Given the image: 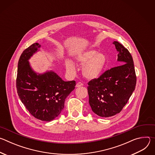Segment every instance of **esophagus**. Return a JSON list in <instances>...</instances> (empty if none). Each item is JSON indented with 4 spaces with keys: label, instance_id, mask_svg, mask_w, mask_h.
Masks as SVG:
<instances>
[{
    "label": "esophagus",
    "instance_id": "obj_1",
    "mask_svg": "<svg viewBox=\"0 0 155 155\" xmlns=\"http://www.w3.org/2000/svg\"><path fill=\"white\" fill-rule=\"evenodd\" d=\"M83 84V83H81V82H78V83H77V84H76V87H80V86H82Z\"/></svg>",
    "mask_w": 155,
    "mask_h": 155
}]
</instances>
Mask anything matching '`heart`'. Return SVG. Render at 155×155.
Segmentation results:
<instances>
[{"mask_svg":"<svg viewBox=\"0 0 155 155\" xmlns=\"http://www.w3.org/2000/svg\"><path fill=\"white\" fill-rule=\"evenodd\" d=\"M76 60L82 67L83 75L88 80L98 78L103 74L107 65V57L103 53H97L94 50H87L79 53L76 56ZM65 66L70 72L75 71L74 62L68 59L65 62Z\"/></svg>","mask_w":155,"mask_h":155,"instance_id":"b5f03b06","label":"heart"}]
</instances>
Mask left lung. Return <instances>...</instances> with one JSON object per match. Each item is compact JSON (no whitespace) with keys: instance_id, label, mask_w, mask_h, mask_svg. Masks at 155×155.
I'll list each match as a JSON object with an SVG mask.
<instances>
[{"instance_id":"obj_1","label":"left lung","mask_w":155,"mask_h":155,"mask_svg":"<svg viewBox=\"0 0 155 155\" xmlns=\"http://www.w3.org/2000/svg\"><path fill=\"white\" fill-rule=\"evenodd\" d=\"M118 52V66L105 72L88 83L89 104L93 112L101 117L120 113L134 92L136 75L134 61L129 51L117 41L113 42Z\"/></svg>"}]
</instances>
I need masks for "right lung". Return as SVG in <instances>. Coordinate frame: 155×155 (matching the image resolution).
Instances as JSON below:
<instances>
[{"label": "right lung", "mask_w": 155, "mask_h": 155, "mask_svg": "<svg viewBox=\"0 0 155 155\" xmlns=\"http://www.w3.org/2000/svg\"><path fill=\"white\" fill-rule=\"evenodd\" d=\"M35 43L21 54L18 64L16 88L18 96L29 113L37 119L50 121L59 116L65 100L75 89L74 80L65 81L53 71L38 73L29 59L40 51Z\"/></svg>", "instance_id": "right-lung-1"}]
</instances>
